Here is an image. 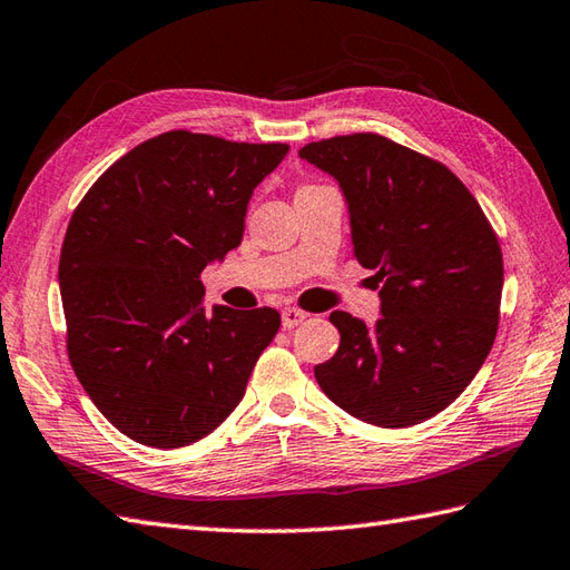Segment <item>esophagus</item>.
<instances>
[{
  "label": "esophagus",
  "mask_w": 570,
  "mask_h": 570,
  "mask_svg": "<svg viewBox=\"0 0 570 570\" xmlns=\"http://www.w3.org/2000/svg\"><path fill=\"white\" fill-rule=\"evenodd\" d=\"M306 317H308V313L301 311V308H284L282 311L284 327H296V325H301L303 321H306Z\"/></svg>",
  "instance_id": "34e87169"
}]
</instances>
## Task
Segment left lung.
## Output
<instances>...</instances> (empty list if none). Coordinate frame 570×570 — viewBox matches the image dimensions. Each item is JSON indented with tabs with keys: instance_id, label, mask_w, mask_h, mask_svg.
<instances>
[{
	"instance_id": "left-lung-1",
	"label": "left lung",
	"mask_w": 570,
	"mask_h": 570,
	"mask_svg": "<svg viewBox=\"0 0 570 570\" xmlns=\"http://www.w3.org/2000/svg\"><path fill=\"white\" fill-rule=\"evenodd\" d=\"M298 155L330 171L350 204L354 259L374 269L381 313L368 330L335 311L323 393L376 428H410L454 403L491 352L502 253L491 220L452 169L379 134L308 142Z\"/></svg>"
}]
</instances>
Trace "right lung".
<instances>
[{
    "instance_id": "1",
    "label": "right lung",
    "mask_w": 570,
    "mask_h": 570,
    "mask_svg": "<svg viewBox=\"0 0 570 570\" xmlns=\"http://www.w3.org/2000/svg\"><path fill=\"white\" fill-rule=\"evenodd\" d=\"M286 142L167 130L77 204L60 253L68 356L101 415L145 446L214 432L274 340V308H202V272L240 245L249 196Z\"/></svg>"
}]
</instances>
